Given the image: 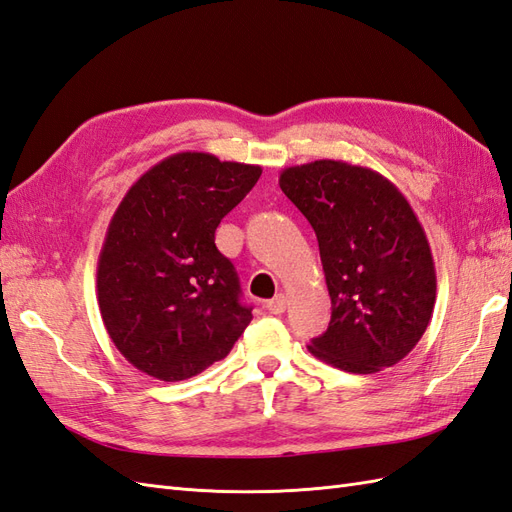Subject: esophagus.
<instances>
[{
  "mask_svg": "<svg viewBox=\"0 0 512 512\" xmlns=\"http://www.w3.org/2000/svg\"><path fill=\"white\" fill-rule=\"evenodd\" d=\"M266 307H268L270 313H277V316H279V313H283L285 307H287V296L285 294H277L272 300H268Z\"/></svg>",
  "mask_w": 512,
  "mask_h": 512,
  "instance_id": "1",
  "label": "esophagus"
}]
</instances>
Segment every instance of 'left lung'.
I'll return each instance as SVG.
<instances>
[{
    "label": "left lung",
    "mask_w": 512,
    "mask_h": 512,
    "mask_svg": "<svg viewBox=\"0 0 512 512\" xmlns=\"http://www.w3.org/2000/svg\"><path fill=\"white\" fill-rule=\"evenodd\" d=\"M285 192L316 231L331 322L309 352L352 374L402 361L437 298L430 244L404 194L372 168L316 160L285 168Z\"/></svg>",
    "instance_id": "1"
}]
</instances>
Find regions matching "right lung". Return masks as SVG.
<instances>
[{
  "mask_svg": "<svg viewBox=\"0 0 512 512\" xmlns=\"http://www.w3.org/2000/svg\"><path fill=\"white\" fill-rule=\"evenodd\" d=\"M259 175L255 164L183 151L149 168L116 207L97 300L114 346L140 372L186 381L225 359L253 320L216 229Z\"/></svg>",
  "mask_w": 512,
  "mask_h": 512,
  "instance_id": "1",
  "label": "right lung"
}]
</instances>
